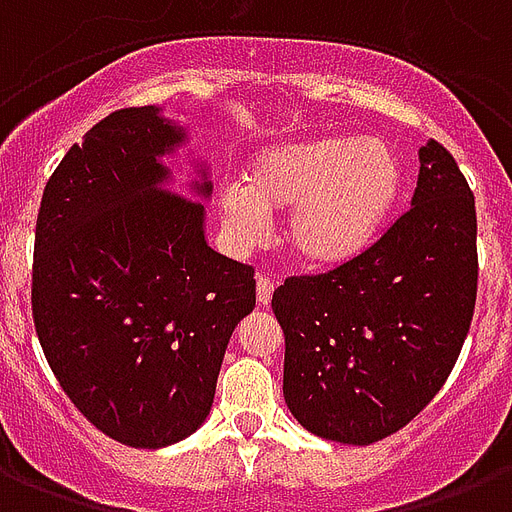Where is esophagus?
Listing matches in <instances>:
<instances>
[{"label": "esophagus", "mask_w": 512, "mask_h": 512, "mask_svg": "<svg viewBox=\"0 0 512 512\" xmlns=\"http://www.w3.org/2000/svg\"><path fill=\"white\" fill-rule=\"evenodd\" d=\"M272 293H275V280L267 275H259V280H256V298H259V304L267 306L272 301Z\"/></svg>", "instance_id": "obj_1"}]
</instances>
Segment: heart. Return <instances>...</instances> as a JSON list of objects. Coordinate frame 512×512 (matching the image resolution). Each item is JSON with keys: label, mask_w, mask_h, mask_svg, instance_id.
<instances>
[{"label": "heart", "mask_w": 512, "mask_h": 512, "mask_svg": "<svg viewBox=\"0 0 512 512\" xmlns=\"http://www.w3.org/2000/svg\"><path fill=\"white\" fill-rule=\"evenodd\" d=\"M402 155L380 137L322 134L264 147L243 185L216 192V211L235 251H251L272 211L288 208L285 245L309 269H335L365 253L402 195Z\"/></svg>", "instance_id": "obj_1"}]
</instances>
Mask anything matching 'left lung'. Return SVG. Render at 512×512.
<instances>
[{
  "label": "left lung",
  "instance_id": "1",
  "mask_svg": "<svg viewBox=\"0 0 512 512\" xmlns=\"http://www.w3.org/2000/svg\"><path fill=\"white\" fill-rule=\"evenodd\" d=\"M476 288V200L447 147L428 140L410 211L354 261L288 277L272 296L293 418L357 447L404 428L455 367Z\"/></svg>",
  "mask_w": 512,
  "mask_h": 512
}]
</instances>
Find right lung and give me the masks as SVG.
<instances>
[{"label": "right lung", "mask_w": 512, "mask_h": 512, "mask_svg": "<svg viewBox=\"0 0 512 512\" xmlns=\"http://www.w3.org/2000/svg\"><path fill=\"white\" fill-rule=\"evenodd\" d=\"M185 129L153 105L94 124L49 177L36 219L44 357L79 412L126 447L203 425L232 330L256 306L253 267L206 243V208L169 190ZM192 190L211 195V182Z\"/></svg>", "instance_id": "right-lung-1"}]
</instances>
